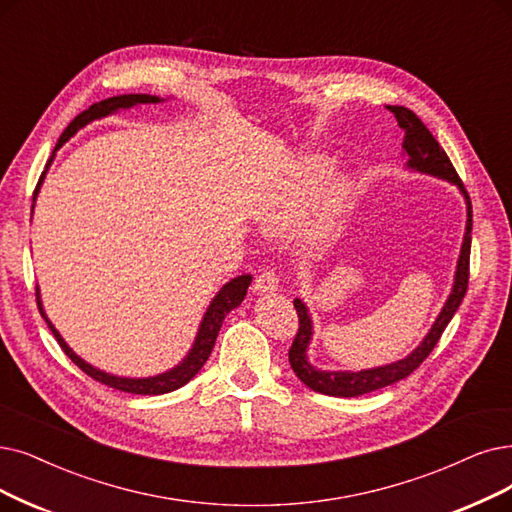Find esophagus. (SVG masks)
Here are the masks:
<instances>
[{"label":"esophagus","instance_id":"esophagus-1","mask_svg":"<svg viewBox=\"0 0 512 512\" xmlns=\"http://www.w3.org/2000/svg\"><path fill=\"white\" fill-rule=\"evenodd\" d=\"M254 290L258 294H269V292H277L279 290V277L273 269H264L256 281H254Z\"/></svg>","mask_w":512,"mask_h":512}]
</instances>
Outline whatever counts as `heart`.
<instances>
[{
	"label": "heart",
	"mask_w": 512,
	"mask_h": 512,
	"mask_svg": "<svg viewBox=\"0 0 512 512\" xmlns=\"http://www.w3.org/2000/svg\"><path fill=\"white\" fill-rule=\"evenodd\" d=\"M325 172L327 161H323L321 157H306L296 161L288 172V178L283 182V193L273 203V208L264 214V222L277 231L300 220L306 214V208H309V203L319 187V180ZM346 206H349V185L338 180L325 191L321 206L309 229V239L317 248L330 243L336 237Z\"/></svg>",
	"instance_id": "1"
}]
</instances>
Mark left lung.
<instances>
[{
    "instance_id": "obj_1",
    "label": "left lung",
    "mask_w": 512,
    "mask_h": 512,
    "mask_svg": "<svg viewBox=\"0 0 512 512\" xmlns=\"http://www.w3.org/2000/svg\"><path fill=\"white\" fill-rule=\"evenodd\" d=\"M388 111L395 115L399 128L405 132L403 151L407 155V168L449 180L464 195V199H466V233H464L462 250H460V258H458L452 294H449L437 321L431 327V332L424 336L420 346H416V349L405 359H399L395 363L372 367V370H361V372L319 370V367L311 365L309 357H306V351H309L311 336H313V323H311L309 309H306V304L300 298L294 300V309L298 313V334L290 346V365H292L294 374L306 386L313 388L315 393H323L330 397H359L365 393L378 391V388H384L388 384H395V382L410 376L414 370H418L420 363L435 349V344L439 342L447 323L452 321L454 313L458 311V306L464 300V294L468 288L470 231H473V206H470V197L462 185L456 168L452 166V161H449L447 153L435 140V136L428 132V128L422 124V119L414 111L405 109V107H388Z\"/></svg>"
}]
</instances>
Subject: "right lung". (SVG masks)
Masks as SVG:
<instances>
[{
	"label": "right lung",
	"instance_id": "right-lung-1",
	"mask_svg": "<svg viewBox=\"0 0 512 512\" xmlns=\"http://www.w3.org/2000/svg\"><path fill=\"white\" fill-rule=\"evenodd\" d=\"M163 98L159 96H151V94H121V96H113V98H105L100 102H94V105L86 111H81L71 124L67 126V130L60 134L56 147H54V153L65 145V142L84 126H88L90 121L94 119H100V117H107L111 113H117L119 109H132L136 105H155V102H161ZM54 153L48 161V166L54 159ZM46 166V168H48ZM44 176L46 172L39 176V182L35 187V193H33V201H35V195L39 191V187H42L44 182ZM252 283V275H239L235 279H231L229 283L222 285V290L214 296V300L210 302L206 315H203L201 319V325H199V332H197V338L193 342V349L189 351V355L182 359V363H178L176 367H172L170 372H163L159 376H149V378H121V376H113V374H107L102 370H96V367H92L90 363H86L81 357H77L71 349L69 344L63 340V336L58 334L56 327L52 325V321L48 319V315L44 313V306H42V298H39V288L35 290V296H37V309L39 313H42V317L46 319L48 327L52 330L54 338L58 340L60 349L65 351V355L79 367L81 372H86L90 378H94L96 382H102L107 384L111 388H117V391H124V393H132V395H163V393H170V391H176V388L185 386L199 370L203 367V363L208 361L212 349H214V342H216V336L220 332L222 327V321L224 317H227L235 306L241 304V300L245 298V294H248V288Z\"/></svg>",
	"mask_w": 512,
	"mask_h": 512
}]
</instances>
